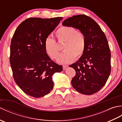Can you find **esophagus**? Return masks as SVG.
<instances>
[{"label": "esophagus", "mask_w": 122, "mask_h": 122, "mask_svg": "<svg viewBox=\"0 0 122 122\" xmlns=\"http://www.w3.org/2000/svg\"><path fill=\"white\" fill-rule=\"evenodd\" d=\"M68 66H63V70H66L68 68Z\"/></svg>", "instance_id": "34e87169"}]
</instances>
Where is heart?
Instances as JSON below:
<instances>
[{
    "label": "heart",
    "instance_id": "b5f03b06",
    "mask_svg": "<svg viewBox=\"0 0 122 122\" xmlns=\"http://www.w3.org/2000/svg\"><path fill=\"white\" fill-rule=\"evenodd\" d=\"M59 42H64L63 50L64 51L58 59L57 61L61 64H68L74 60L75 57L79 58L83 54L86 40L84 35L77 31L74 28L68 26L61 27L56 32ZM44 47L46 53L51 59H56L59 54L56 41L51 37L46 38Z\"/></svg>",
    "mask_w": 122,
    "mask_h": 122
}]
</instances>
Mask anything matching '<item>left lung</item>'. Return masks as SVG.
<instances>
[{
	"label": "left lung",
	"mask_w": 122,
	"mask_h": 122,
	"mask_svg": "<svg viewBox=\"0 0 122 122\" xmlns=\"http://www.w3.org/2000/svg\"><path fill=\"white\" fill-rule=\"evenodd\" d=\"M62 25L79 30L86 40L83 54L69 66L76 72L72 86L82 94H94L104 86L111 73L110 49L104 33L94 20L84 15L69 18Z\"/></svg>",
	"instance_id": "obj_1"
}]
</instances>
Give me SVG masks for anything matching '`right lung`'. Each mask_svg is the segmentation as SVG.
Returning a JSON list of instances; mask_svg holds the SVG:
<instances>
[{
    "label": "right lung",
    "instance_id": "1",
    "mask_svg": "<svg viewBox=\"0 0 122 122\" xmlns=\"http://www.w3.org/2000/svg\"><path fill=\"white\" fill-rule=\"evenodd\" d=\"M62 17L30 18L15 30L10 45V63L16 84L25 94L39 98L53 88L52 76L63 70L46 53L44 42Z\"/></svg>",
    "mask_w": 122,
    "mask_h": 122
}]
</instances>
